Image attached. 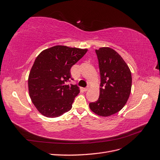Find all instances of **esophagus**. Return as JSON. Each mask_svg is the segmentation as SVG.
I'll return each instance as SVG.
<instances>
[{
    "label": "esophagus",
    "instance_id": "esophagus-1",
    "mask_svg": "<svg viewBox=\"0 0 160 160\" xmlns=\"http://www.w3.org/2000/svg\"><path fill=\"white\" fill-rule=\"evenodd\" d=\"M88 90H89V87H87V88H84V91H88Z\"/></svg>",
    "mask_w": 160,
    "mask_h": 160
}]
</instances>
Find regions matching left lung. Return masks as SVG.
<instances>
[{
  "instance_id": "1",
  "label": "left lung",
  "mask_w": 160,
  "mask_h": 160,
  "mask_svg": "<svg viewBox=\"0 0 160 160\" xmlns=\"http://www.w3.org/2000/svg\"><path fill=\"white\" fill-rule=\"evenodd\" d=\"M101 77L99 99L89 103L96 114L107 117L118 113L127 103L132 89L129 67L115 50L102 47L96 50Z\"/></svg>"
}]
</instances>
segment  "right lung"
Masks as SVG:
<instances>
[{
    "mask_svg": "<svg viewBox=\"0 0 160 160\" xmlns=\"http://www.w3.org/2000/svg\"><path fill=\"white\" fill-rule=\"evenodd\" d=\"M87 49L57 45L42 51L34 62L28 76L30 98L39 112L57 118L69 111L79 89L72 80L71 67Z\"/></svg>",
    "mask_w": 160,
    "mask_h": 160,
    "instance_id": "add662e5",
    "label": "right lung"
}]
</instances>
